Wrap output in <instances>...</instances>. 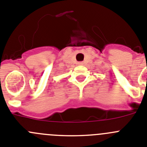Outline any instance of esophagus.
I'll return each mask as SVG.
<instances>
[{"label":"esophagus","instance_id":"1","mask_svg":"<svg viewBox=\"0 0 147 147\" xmlns=\"http://www.w3.org/2000/svg\"><path fill=\"white\" fill-rule=\"evenodd\" d=\"M79 64H80V65H82L83 63H82V62H80V63H79Z\"/></svg>","mask_w":147,"mask_h":147}]
</instances>
